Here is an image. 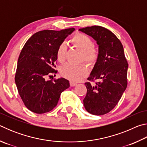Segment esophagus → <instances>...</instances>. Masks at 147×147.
<instances>
[{"mask_svg":"<svg viewBox=\"0 0 147 147\" xmlns=\"http://www.w3.org/2000/svg\"><path fill=\"white\" fill-rule=\"evenodd\" d=\"M76 83H75V82H72V81H71L70 82V85H71V87H73V86H75L76 85Z\"/></svg>","mask_w":147,"mask_h":147,"instance_id":"obj_1","label":"esophagus"}]
</instances>
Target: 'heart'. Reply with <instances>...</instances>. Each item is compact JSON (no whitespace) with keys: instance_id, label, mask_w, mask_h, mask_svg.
I'll use <instances>...</instances> for the list:
<instances>
[{"instance_id":"obj_1","label":"heart","mask_w":147,"mask_h":147,"mask_svg":"<svg viewBox=\"0 0 147 147\" xmlns=\"http://www.w3.org/2000/svg\"><path fill=\"white\" fill-rule=\"evenodd\" d=\"M71 43L82 52V59L89 65H93L97 61L99 56L98 49L93 45V40L90 37L82 33H78L71 38ZM67 47L65 43H61L56 52L58 61L63 63L66 59ZM88 73L85 65L81 64L74 65L70 63L65 65L61 69V74L64 78L72 82H78L82 79Z\"/></svg>"}]
</instances>
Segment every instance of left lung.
<instances>
[{
	"mask_svg": "<svg viewBox=\"0 0 147 147\" xmlns=\"http://www.w3.org/2000/svg\"><path fill=\"white\" fill-rule=\"evenodd\" d=\"M79 30L96 41L99 56L88 78L97 81L85 83L84 105L89 113L102 115L115 108L127 87L128 64L123 46L113 32L100 26H88Z\"/></svg>",
	"mask_w": 147,
	"mask_h": 147,
	"instance_id": "1",
	"label": "left lung"
}]
</instances>
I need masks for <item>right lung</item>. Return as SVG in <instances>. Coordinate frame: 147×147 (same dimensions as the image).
<instances>
[{
  "label": "right lung",
  "mask_w": 147,
  "mask_h": 147,
  "mask_svg": "<svg viewBox=\"0 0 147 147\" xmlns=\"http://www.w3.org/2000/svg\"><path fill=\"white\" fill-rule=\"evenodd\" d=\"M74 28L59 31H39L28 39L19 56L15 81L24 105L36 113L49 112L56 106L60 94L70 86L63 78L46 80L54 68L59 46Z\"/></svg>",
  "instance_id": "obj_1"
}]
</instances>
